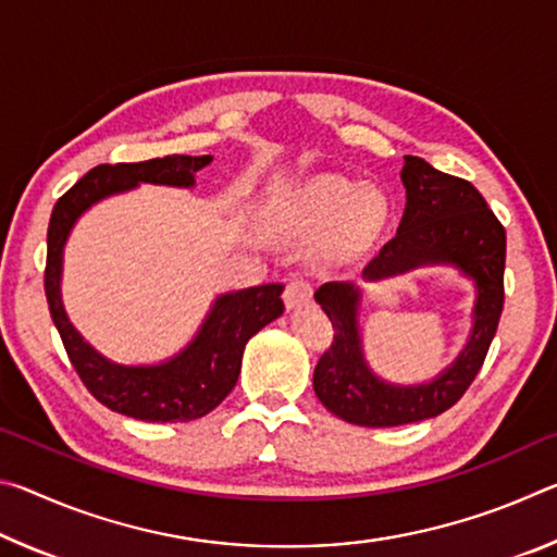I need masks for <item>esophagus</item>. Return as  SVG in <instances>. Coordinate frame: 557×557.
I'll use <instances>...</instances> for the list:
<instances>
[{"label": "esophagus", "instance_id": "1", "mask_svg": "<svg viewBox=\"0 0 557 557\" xmlns=\"http://www.w3.org/2000/svg\"><path fill=\"white\" fill-rule=\"evenodd\" d=\"M312 299V285H309L307 280H292L287 289H285V305L287 309H297L301 305H307V301Z\"/></svg>", "mask_w": 557, "mask_h": 557}]
</instances>
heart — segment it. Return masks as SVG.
<instances>
[{"label": "heart", "mask_w": 557, "mask_h": 557, "mask_svg": "<svg viewBox=\"0 0 557 557\" xmlns=\"http://www.w3.org/2000/svg\"><path fill=\"white\" fill-rule=\"evenodd\" d=\"M287 215L305 231H334L338 250L363 248L383 228L388 203L379 191H361V186L338 176H317L295 191Z\"/></svg>", "instance_id": "b5f03b06"}]
</instances>
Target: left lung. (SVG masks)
Masks as SVG:
<instances>
[{
	"label": "left lung",
	"mask_w": 557,
	"mask_h": 557,
	"mask_svg": "<svg viewBox=\"0 0 557 557\" xmlns=\"http://www.w3.org/2000/svg\"><path fill=\"white\" fill-rule=\"evenodd\" d=\"M400 178L408 201L398 233L361 275L366 282H381L420 268H455L476 292L471 332L459 356L432 381H383L363 354L358 324L363 289L354 282H324L314 299L332 319L334 344L319 358L314 393L329 412L361 428H398L449 410L482 369L504 309L506 231L484 196L420 157H405Z\"/></svg>",
	"instance_id": "obj_1"
}]
</instances>
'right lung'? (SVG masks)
<instances>
[{
    "label": "right lung",
    "instance_id": "obj_1",
    "mask_svg": "<svg viewBox=\"0 0 557 557\" xmlns=\"http://www.w3.org/2000/svg\"><path fill=\"white\" fill-rule=\"evenodd\" d=\"M211 154H172L137 164H100L73 184L53 206L46 252V299L73 369L106 408L145 422H188L209 414L233 391L245 344L285 312L282 285L248 287L215 297L199 332L182 351L159 363H115L71 324L61 299L63 250L73 225L92 206L139 184L191 188Z\"/></svg>",
    "mask_w": 557,
    "mask_h": 557
}]
</instances>
